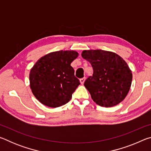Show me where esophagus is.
<instances>
[{"mask_svg": "<svg viewBox=\"0 0 151 151\" xmlns=\"http://www.w3.org/2000/svg\"><path fill=\"white\" fill-rule=\"evenodd\" d=\"M85 77L80 79V83L82 84V85H83V84H84V82H85Z\"/></svg>", "mask_w": 151, "mask_h": 151, "instance_id": "1", "label": "esophagus"}]
</instances>
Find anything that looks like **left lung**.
I'll list each match as a JSON object with an SVG mask.
<instances>
[{
    "instance_id": "1",
    "label": "left lung",
    "mask_w": 151,
    "mask_h": 151,
    "mask_svg": "<svg viewBox=\"0 0 151 151\" xmlns=\"http://www.w3.org/2000/svg\"><path fill=\"white\" fill-rule=\"evenodd\" d=\"M82 57L91 63L93 75L84 85L94 103L111 107L124 100L130 90L132 75L127 63L116 53L103 50H86Z\"/></svg>"
}]
</instances>
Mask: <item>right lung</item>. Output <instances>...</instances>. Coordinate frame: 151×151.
<instances>
[{
    "label": "right lung",
    "mask_w": 151,
    "mask_h": 151,
    "mask_svg": "<svg viewBox=\"0 0 151 151\" xmlns=\"http://www.w3.org/2000/svg\"><path fill=\"white\" fill-rule=\"evenodd\" d=\"M75 50L48 53L37 61L30 71V88L42 104L56 108L67 103L80 85L71 63L78 57Z\"/></svg>",
    "instance_id": "obj_1"
}]
</instances>
